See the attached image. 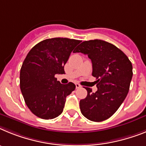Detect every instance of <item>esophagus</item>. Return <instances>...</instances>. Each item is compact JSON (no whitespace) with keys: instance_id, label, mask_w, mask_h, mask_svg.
Segmentation results:
<instances>
[{"instance_id":"34e87169","label":"esophagus","mask_w":146,"mask_h":146,"mask_svg":"<svg viewBox=\"0 0 146 146\" xmlns=\"http://www.w3.org/2000/svg\"><path fill=\"white\" fill-rule=\"evenodd\" d=\"M76 89L80 88V87H81V85H80V84H79L76 83Z\"/></svg>"}]
</instances>
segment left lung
<instances>
[{"label":"left lung","instance_id":"left-lung-1","mask_svg":"<svg viewBox=\"0 0 146 146\" xmlns=\"http://www.w3.org/2000/svg\"><path fill=\"white\" fill-rule=\"evenodd\" d=\"M76 52L87 54L91 59L92 75L97 79L96 92L85 87L87 96L79 103L82 115L94 122L110 118L129 92L133 75L131 62L118 48L101 40L83 42L74 50Z\"/></svg>","mask_w":146,"mask_h":146}]
</instances>
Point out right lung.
Returning a JSON list of instances; mask_svg holds the SVG:
<instances>
[{
	"label": "right lung",
	"mask_w": 146,
	"mask_h": 146,
	"mask_svg": "<svg viewBox=\"0 0 146 146\" xmlns=\"http://www.w3.org/2000/svg\"><path fill=\"white\" fill-rule=\"evenodd\" d=\"M80 40L51 38L33 47L23 62L20 86L25 102L34 115L53 119L62 114L66 97L76 88L72 82L62 84L56 74H64V66Z\"/></svg>",
	"instance_id": "1"
}]
</instances>
